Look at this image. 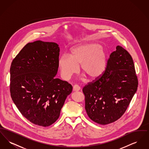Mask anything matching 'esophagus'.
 Here are the masks:
<instances>
[{
    "label": "esophagus",
    "instance_id": "34e87169",
    "mask_svg": "<svg viewBox=\"0 0 149 149\" xmlns=\"http://www.w3.org/2000/svg\"><path fill=\"white\" fill-rule=\"evenodd\" d=\"M80 89V86L78 85H74L73 86V91H79Z\"/></svg>",
    "mask_w": 149,
    "mask_h": 149
}]
</instances>
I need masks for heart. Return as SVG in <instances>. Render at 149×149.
Instances as JSON below:
<instances>
[{
  "label": "heart",
  "mask_w": 149,
  "mask_h": 149,
  "mask_svg": "<svg viewBox=\"0 0 149 149\" xmlns=\"http://www.w3.org/2000/svg\"><path fill=\"white\" fill-rule=\"evenodd\" d=\"M106 52L95 43H86L74 46L70 56L63 55L58 60V67L63 78L68 79L76 74L80 65L81 71L90 79L100 77L105 70Z\"/></svg>",
  "instance_id": "obj_1"
}]
</instances>
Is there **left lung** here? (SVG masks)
<instances>
[{"mask_svg": "<svg viewBox=\"0 0 149 149\" xmlns=\"http://www.w3.org/2000/svg\"><path fill=\"white\" fill-rule=\"evenodd\" d=\"M137 86L133 59L127 50L117 46L103 73L83 87L89 117L103 125L118 120L126 112Z\"/></svg>", "mask_w": 149, "mask_h": 149, "instance_id": "left-lung-1", "label": "left lung"}]
</instances>
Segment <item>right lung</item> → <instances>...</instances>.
<instances>
[{
  "label": "right lung",
  "instance_id": "add662e5",
  "mask_svg": "<svg viewBox=\"0 0 149 149\" xmlns=\"http://www.w3.org/2000/svg\"><path fill=\"white\" fill-rule=\"evenodd\" d=\"M60 48L55 42L29 43L12 61L10 93L22 114L32 123L48 127L60 116L72 86L55 78Z\"/></svg>",
  "mask_w": 149,
  "mask_h": 149
}]
</instances>
